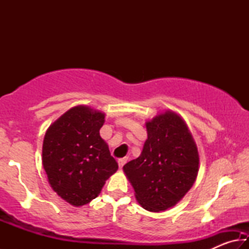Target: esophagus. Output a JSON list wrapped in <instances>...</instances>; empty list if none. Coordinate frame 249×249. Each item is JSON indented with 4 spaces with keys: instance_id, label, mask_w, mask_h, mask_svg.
I'll return each instance as SVG.
<instances>
[{
    "instance_id": "1",
    "label": "esophagus",
    "mask_w": 249,
    "mask_h": 249,
    "mask_svg": "<svg viewBox=\"0 0 249 249\" xmlns=\"http://www.w3.org/2000/svg\"><path fill=\"white\" fill-rule=\"evenodd\" d=\"M127 160H128V158L127 157H124V158H121V159H119V167L120 168H123V166L125 165L126 162H127Z\"/></svg>"
}]
</instances>
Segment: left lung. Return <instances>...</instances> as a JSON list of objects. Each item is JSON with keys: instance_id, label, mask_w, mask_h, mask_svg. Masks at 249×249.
I'll return each mask as SVG.
<instances>
[{"instance_id": "left-lung-1", "label": "left lung", "mask_w": 249, "mask_h": 249, "mask_svg": "<svg viewBox=\"0 0 249 249\" xmlns=\"http://www.w3.org/2000/svg\"><path fill=\"white\" fill-rule=\"evenodd\" d=\"M147 140L141 156L123 171L135 197L149 212H161L182 199L199 172V151L187 123L168 109L146 122Z\"/></svg>"}]
</instances>
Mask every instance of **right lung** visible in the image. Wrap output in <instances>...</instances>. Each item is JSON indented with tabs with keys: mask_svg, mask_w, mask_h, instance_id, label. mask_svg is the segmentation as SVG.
Masks as SVG:
<instances>
[{
	"mask_svg": "<svg viewBox=\"0 0 249 249\" xmlns=\"http://www.w3.org/2000/svg\"><path fill=\"white\" fill-rule=\"evenodd\" d=\"M105 114L88 105L64 113L46 130L43 166L53 190L73 206H82L100 195L119 169L108 146L100 136Z\"/></svg>",
	"mask_w": 249,
	"mask_h": 249,
	"instance_id": "right-lung-1",
	"label": "right lung"
}]
</instances>
